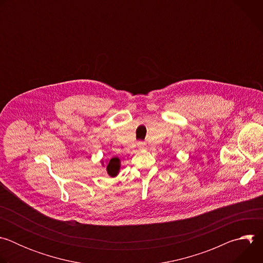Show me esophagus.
Here are the masks:
<instances>
[{"mask_svg":"<svg viewBox=\"0 0 263 263\" xmlns=\"http://www.w3.org/2000/svg\"><path fill=\"white\" fill-rule=\"evenodd\" d=\"M137 146H138V148H144L145 147V143L142 142V141H139V142H137Z\"/></svg>","mask_w":263,"mask_h":263,"instance_id":"1","label":"esophagus"}]
</instances>
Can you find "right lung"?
<instances>
[{
	"instance_id": "add662e5",
	"label": "right lung",
	"mask_w": 263,
	"mask_h": 263,
	"mask_svg": "<svg viewBox=\"0 0 263 263\" xmlns=\"http://www.w3.org/2000/svg\"><path fill=\"white\" fill-rule=\"evenodd\" d=\"M101 163H102V166H105L103 160H101ZM120 170H121V159L119 157H112L111 159H108V161L106 162V172L110 177L112 178L117 177L120 173Z\"/></svg>"
}]
</instances>
